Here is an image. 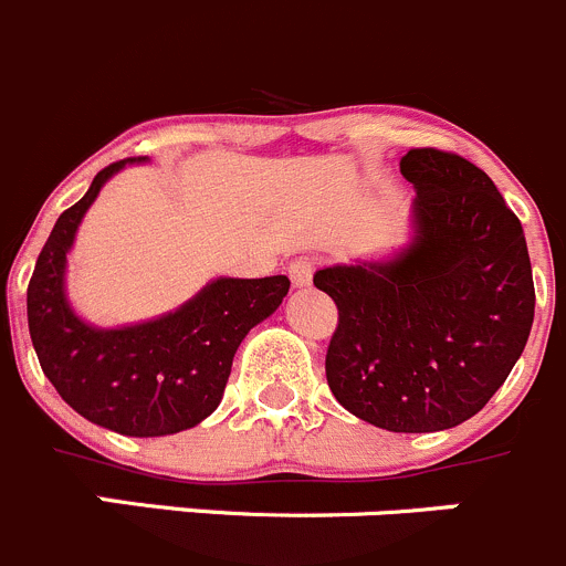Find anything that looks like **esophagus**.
Segmentation results:
<instances>
[{
  "label": "esophagus",
  "instance_id": "34e87169",
  "mask_svg": "<svg viewBox=\"0 0 566 566\" xmlns=\"http://www.w3.org/2000/svg\"><path fill=\"white\" fill-rule=\"evenodd\" d=\"M315 268H317V262L312 260V256H295L287 268L290 282H293L295 287H310L312 276H315Z\"/></svg>",
  "mask_w": 566,
  "mask_h": 566
}]
</instances>
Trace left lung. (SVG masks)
<instances>
[{"instance_id": "obj_1", "label": "left lung", "mask_w": 566, "mask_h": 566, "mask_svg": "<svg viewBox=\"0 0 566 566\" xmlns=\"http://www.w3.org/2000/svg\"><path fill=\"white\" fill-rule=\"evenodd\" d=\"M416 238L397 260L334 265L315 287L339 319L325 378L342 408L391 432H436L476 416L510 378L534 323L521 219L458 153L413 147Z\"/></svg>"}]
</instances>
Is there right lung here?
<instances>
[{
  "instance_id": "obj_1",
  "label": "right lung",
  "mask_w": 566,
  "mask_h": 566,
  "mask_svg": "<svg viewBox=\"0 0 566 566\" xmlns=\"http://www.w3.org/2000/svg\"><path fill=\"white\" fill-rule=\"evenodd\" d=\"M130 161L101 169L56 219L27 287V319L40 369L76 413L119 436L156 438L188 430L219 408L238 345L276 312L290 279H216L172 315L130 328L82 323L62 290L67 249L101 186Z\"/></svg>"
}]
</instances>
